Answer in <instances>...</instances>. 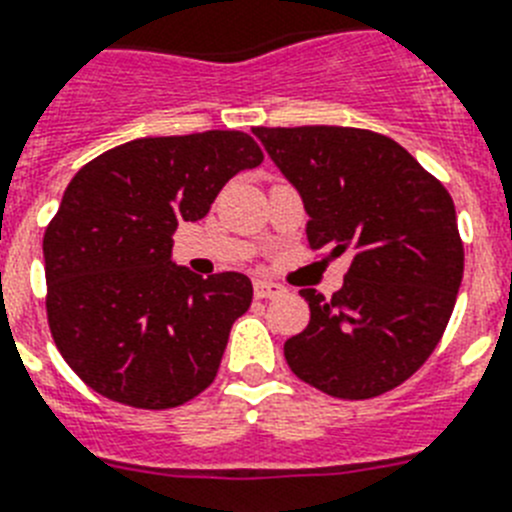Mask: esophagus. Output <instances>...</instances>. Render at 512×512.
Returning a JSON list of instances; mask_svg holds the SVG:
<instances>
[{"instance_id": "esophagus-1", "label": "esophagus", "mask_w": 512, "mask_h": 512, "mask_svg": "<svg viewBox=\"0 0 512 512\" xmlns=\"http://www.w3.org/2000/svg\"><path fill=\"white\" fill-rule=\"evenodd\" d=\"M283 286L281 283H273V281H255V296L257 299H273V296H281L283 294Z\"/></svg>"}]
</instances>
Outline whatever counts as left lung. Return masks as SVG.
Listing matches in <instances>:
<instances>
[{
	"mask_svg": "<svg viewBox=\"0 0 512 512\" xmlns=\"http://www.w3.org/2000/svg\"><path fill=\"white\" fill-rule=\"evenodd\" d=\"M302 195L307 242L351 255L336 294L302 289L309 325L283 356L299 380L364 401L409 380L440 343L463 278L448 190L409 150L354 127H255Z\"/></svg>",
	"mask_w": 512,
	"mask_h": 512,
	"instance_id": "8db88e82",
	"label": "left lung"
}]
</instances>
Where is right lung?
<instances>
[{
  "mask_svg": "<svg viewBox=\"0 0 512 512\" xmlns=\"http://www.w3.org/2000/svg\"><path fill=\"white\" fill-rule=\"evenodd\" d=\"M263 163L236 130L140 137L72 176L44 234L46 315L75 375L111 401L174 409L216 380L231 325L252 302L244 273L195 276L171 260L182 221Z\"/></svg>",
  "mask_w": 512,
  "mask_h": 512,
  "instance_id": "right-lung-1",
  "label": "right lung"
}]
</instances>
